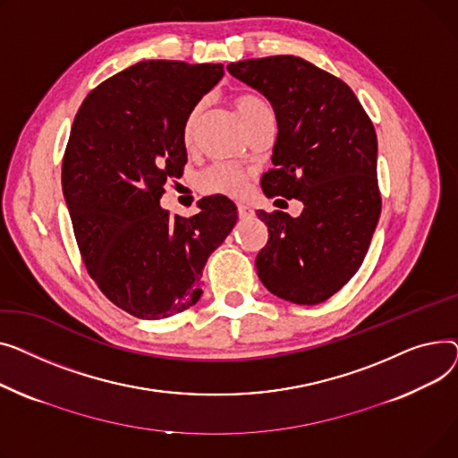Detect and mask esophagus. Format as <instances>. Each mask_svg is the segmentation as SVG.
<instances>
[{
	"instance_id": "34e87169",
	"label": "esophagus",
	"mask_w": 458,
	"mask_h": 458,
	"mask_svg": "<svg viewBox=\"0 0 458 458\" xmlns=\"http://www.w3.org/2000/svg\"><path fill=\"white\" fill-rule=\"evenodd\" d=\"M253 208L251 207H248V205H238V216L242 218V220H248V218H251L253 216Z\"/></svg>"
}]
</instances>
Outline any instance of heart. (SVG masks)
Returning <instances> with one entry per match:
<instances>
[{
  "label": "heart",
  "instance_id": "heart-1",
  "mask_svg": "<svg viewBox=\"0 0 458 458\" xmlns=\"http://www.w3.org/2000/svg\"><path fill=\"white\" fill-rule=\"evenodd\" d=\"M234 111L240 116L242 123L246 127L251 125L259 116L270 113V106L266 105V101L257 96V94H240L233 101ZM203 111V103H196L191 113L186 116L184 122V131H182V139L188 144L194 137V131L198 125V120ZM246 182H248V174L242 172L236 166L231 165H214L208 170H205L199 177V188L207 194H222V196H240L246 191Z\"/></svg>",
  "mask_w": 458,
  "mask_h": 458
}]
</instances>
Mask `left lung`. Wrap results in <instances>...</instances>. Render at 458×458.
<instances>
[{"instance_id":"8db88e82","label":"left lung","mask_w":458,"mask_h":458,"mask_svg":"<svg viewBox=\"0 0 458 458\" xmlns=\"http://www.w3.org/2000/svg\"><path fill=\"white\" fill-rule=\"evenodd\" d=\"M227 70L274 106L276 168L262 175L266 198L303 203L298 218L257 210L267 225L259 279L290 303L326 301L357 274L381 216L373 123L344 81L305 59H248Z\"/></svg>"}]
</instances>
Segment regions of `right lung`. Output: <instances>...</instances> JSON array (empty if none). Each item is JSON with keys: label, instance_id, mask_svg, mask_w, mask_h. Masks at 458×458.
<instances>
[{"label": "right lung", "instance_id": "right-lung-1", "mask_svg": "<svg viewBox=\"0 0 458 458\" xmlns=\"http://www.w3.org/2000/svg\"><path fill=\"white\" fill-rule=\"evenodd\" d=\"M222 77V64L142 61L103 81L75 114L63 194L77 246L99 290L140 319L201 298L205 262L238 220L220 194L191 218L160 207L166 181L186 165V116Z\"/></svg>", "mask_w": 458, "mask_h": 458}]
</instances>
